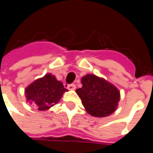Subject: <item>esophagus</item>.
<instances>
[{
  "label": "esophagus",
  "instance_id": "obj_1",
  "mask_svg": "<svg viewBox=\"0 0 153 153\" xmlns=\"http://www.w3.org/2000/svg\"><path fill=\"white\" fill-rule=\"evenodd\" d=\"M75 88H76V86H75V84H74V83L70 84V85H68V87H67V88L69 90H74L75 89Z\"/></svg>",
  "mask_w": 153,
  "mask_h": 153
}]
</instances>
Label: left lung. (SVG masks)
I'll return each instance as SVG.
<instances>
[{
  "instance_id": "8db88e82",
  "label": "left lung",
  "mask_w": 153,
  "mask_h": 153,
  "mask_svg": "<svg viewBox=\"0 0 153 153\" xmlns=\"http://www.w3.org/2000/svg\"><path fill=\"white\" fill-rule=\"evenodd\" d=\"M81 83L83 86L76 89V93L89 115L106 117L115 112L120 99V91L115 85L95 74L84 75Z\"/></svg>"
}]
</instances>
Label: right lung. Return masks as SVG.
Wrapping results in <instances>:
<instances>
[{
	"label": "right lung",
	"instance_id": "right-lung-1",
	"mask_svg": "<svg viewBox=\"0 0 153 153\" xmlns=\"http://www.w3.org/2000/svg\"><path fill=\"white\" fill-rule=\"evenodd\" d=\"M67 91L63 83L48 73L30 83L25 88V94L27 102L33 104L38 111H47L59 102Z\"/></svg>",
	"mask_w": 153,
	"mask_h": 153
}]
</instances>
